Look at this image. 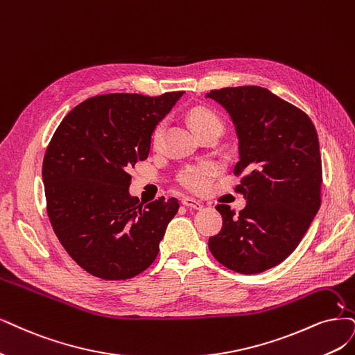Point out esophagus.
Returning a JSON list of instances; mask_svg holds the SVG:
<instances>
[{
    "mask_svg": "<svg viewBox=\"0 0 355 355\" xmlns=\"http://www.w3.org/2000/svg\"><path fill=\"white\" fill-rule=\"evenodd\" d=\"M182 205H184L186 207H190V209H196V211H200V209L203 207V205L200 202L194 200V199H190V198L182 199Z\"/></svg>",
    "mask_w": 355,
    "mask_h": 355,
    "instance_id": "obj_1",
    "label": "esophagus"
}]
</instances>
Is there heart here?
I'll return each mask as SVG.
<instances>
[{
  "mask_svg": "<svg viewBox=\"0 0 355 355\" xmlns=\"http://www.w3.org/2000/svg\"><path fill=\"white\" fill-rule=\"evenodd\" d=\"M189 121L191 124V127L196 130L207 127V125H212V124H219L220 121L219 118L206 108H194L189 112ZM164 128H165V123H159L155 130H153V135H152V141L153 144H157L161 141V137L164 135ZM215 175V168L209 164H200V165H196L191 168H187L184 173H181L178 177V182L182 189H186L187 191L191 193H202L205 191L209 184H211V181Z\"/></svg>",
  "mask_w": 355,
  "mask_h": 355,
  "instance_id": "heart-1",
  "label": "heart"
}]
</instances>
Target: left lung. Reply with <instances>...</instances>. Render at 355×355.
I'll use <instances>...</instances> for the list:
<instances>
[{"instance_id": "obj_1", "label": "left lung", "mask_w": 355, "mask_h": 355, "mask_svg": "<svg viewBox=\"0 0 355 355\" xmlns=\"http://www.w3.org/2000/svg\"><path fill=\"white\" fill-rule=\"evenodd\" d=\"M230 114L239 137L235 187L247 200L235 215L218 205L224 225L209 250L225 268L260 273L279 265L304 237L320 207L322 159L307 114L265 87L240 86L206 95Z\"/></svg>"}]
</instances>
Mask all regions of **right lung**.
Returning <instances> with one entry per match:
<instances>
[{"label":"right lung","instance_id":"1","mask_svg":"<svg viewBox=\"0 0 355 355\" xmlns=\"http://www.w3.org/2000/svg\"><path fill=\"white\" fill-rule=\"evenodd\" d=\"M182 94L89 98L64 116L48 144L42 180L51 225L65 252L94 277L133 278L159 252L178 200L140 203L128 193V169L146 159L155 127Z\"/></svg>","mask_w":355,"mask_h":355}]
</instances>
